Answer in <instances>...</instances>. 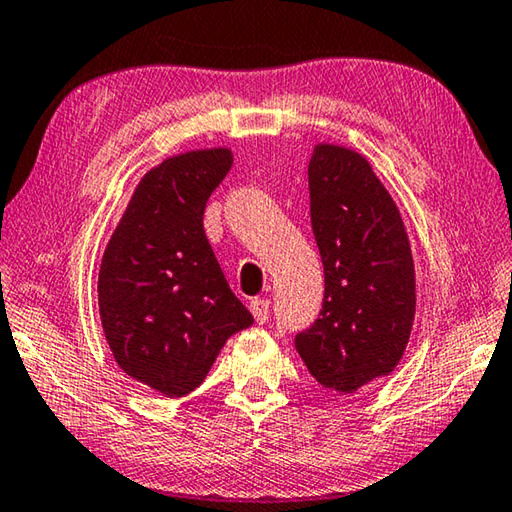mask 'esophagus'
Instances as JSON below:
<instances>
[{
  "instance_id": "esophagus-1",
  "label": "esophagus",
  "mask_w": 512,
  "mask_h": 512,
  "mask_svg": "<svg viewBox=\"0 0 512 512\" xmlns=\"http://www.w3.org/2000/svg\"><path fill=\"white\" fill-rule=\"evenodd\" d=\"M249 310L258 324H265V321L270 319V301L267 299H254L249 303Z\"/></svg>"
}]
</instances>
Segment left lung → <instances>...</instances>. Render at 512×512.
I'll return each instance as SVG.
<instances>
[{
    "label": "left lung",
    "mask_w": 512,
    "mask_h": 512,
    "mask_svg": "<svg viewBox=\"0 0 512 512\" xmlns=\"http://www.w3.org/2000/svg\"><path fill=\"white\" fill-rule=\"evenodd\" d=\"M308 188L324 303L294 346L319 384L353 393L389 375L407 348L416 312L411 247L398 206L357 152L321 143Z\"/></svg>",
    "instance_id": "8db88e82"
}]
</instances>
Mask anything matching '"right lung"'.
Here are the masks:
<instances>
[{
  "instance_id": "obj_1",
  "label": "right lung",
  "mask_w": 512,
  "mask_h": 512,
  "mask_svg": "<svg viewBox=\"0 0 512 512\" xmlns=\"http://www.w3.org/2000/svg\"><path fill=\"white\" fill-rule=\"evenodd\" d=\"M231 164V150L213 148L148 170L103 254L98 308L114 360L168 398L200 387L224 342L254 324L202 222Z\"/></svg>"
}]
</instances>
